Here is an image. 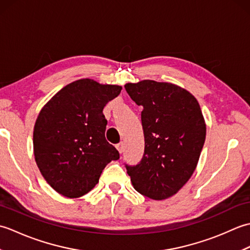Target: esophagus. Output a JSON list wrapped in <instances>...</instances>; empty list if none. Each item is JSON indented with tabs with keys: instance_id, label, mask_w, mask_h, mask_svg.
<instances>
[{
	"instance_id": "esophagus-1",
	"label": "esophagus",
	"mask_w": 250,
	"mask_h": 250,
	"mask_svg": "<svg viewBox=\"0 0 250 250\" xmlns=\"http://www.w3.org/2000/svg\"><path fill=\"white\" fill-rule=\"evenodd\" d=\"M116 148H117V149H118V151L120 153H122V151H124V143H122V142L118 143V144L116 145Z\"/></svg>"
}]
</instances>
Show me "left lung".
I'll use <instances>...</instances> for the list:
<instances>
[{"mask_svg": "<svg viewBox=\"0 0 250 250\" xmlns=\"http://www.w3.org/2000/svg\"><path fill=\"white\" fill-rule=\"evenodd\" d=\"M143 106L145 149L136 166L125 164L135 190L152 200L174 195L188 182L204 146L206 126L198 101L168 83L143 81L125 86Z\"/></svg>", "mask_w": 250, "mask_h": 250, "instance_id": "8db88e82", "label": "left lung"}]
</instances>
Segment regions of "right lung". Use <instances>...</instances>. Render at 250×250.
<instances>
[{
    "mask_svg": "<svg viewBox=\"0 0 250 250\" xmlns=\"http://www.w3.org/2000/svg\"><path fill=\"white\" fill-rule=\"evenodd\" d=\"M122 87L79 79L62 88L37 117L34 156L40 171L57 192L79 198L99 183L104 167L119 152L105 139L103 108Z\"/></svg>",
    "mask_w": 250,
    "mask_h": 250,
    "instance_id": "1",
    "label": "right lung"
}]
</instances>
